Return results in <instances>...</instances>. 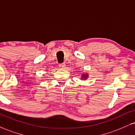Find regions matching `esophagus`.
I'll list each match as a JSON object with an SVG mask.
<instances>
[{
  "mask_svg": "<svg viewBox=\"0 0 135 135\" xmlns=\"http://www.w3.org/2000/svg\"><path fill=\"white\" fill-rule=\"evenodd\" d=\"M59 68L61 69H65V63H60V64H59Z\"/></svg>",
  "mask_w": 135,
  "mask_h": 135,
  "instance_id": "obj_1",
  "label": "esophagus"
}]
</instances>
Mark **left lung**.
<instances>
[{"instance_id":"8db88e82","label":"left lung","mask_w":135,"mask_h":135,"mask_svg":"<svg viewBox=\"0 0 135 135\" xmlns=\"http://www.w3.org/2000/svg\"><path fill=\"white\" fill-rule=\"evenodd\" d=\"M82 79H87V77H88V75H87V74H83V75H82Z\"/></svg>"}]
</instances>
